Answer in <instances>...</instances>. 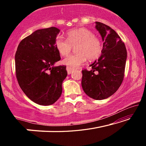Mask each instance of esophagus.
I'll use <instances>...</instances> for the list:
<instances>
[{"instance_id": "esophagus-1", "label": "esophagus", "mask_w": 146, "mask_h": 146, "mask_svg": "<svg viewBox=\"0 0 146 146\" xmlns=\"http://www.w3.org/2000/svg\"><path fill=\"white\" fill-rule=\"evenodd\" d=\"M66 70H67L68 73L69 74V75H70V74H71L73 71L74 68H71V67H70V66H67V68H66Z\"/></svg>"}]
</instances>
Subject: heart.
Here are the masks:
<instances>
[{"label":"heart","mask_w":146,"mask_h":146,"mask_svg":"<svg viewBox=\"0 0 146 146\" xmlns=\"http://www.w3.org/2000/svg\"><path fill=\"white\" fill-rule=\"evenodd\" d=\"M67 40L57 36L55 46L60 55H68L75 47L76 53L66 57L63 63L71 67H77L85 62L86 59L95 60L100 56L102 51V43L100 39L94 35L90 29L85 28L73 29L66 34Z\"/></svg>","instance_id":"heart-1"}]
</instances>
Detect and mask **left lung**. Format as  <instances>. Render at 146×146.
Returning a JSON list of instances; mask_svg holds the SVG:
<instances>
[{
	"label": "left lung",
	"mask_w": 146,
	"mask_h": 146,
	"mask_svg": "<svg viewBox=\"0 0 146 146\" xmlns=\"http://www.w3.org/2000/svg\"><path fill=\"white\" fill-rule=\"evenodd\" d=\"M95 28L104 41L102 55L90 65V71H82V87L90 97L103 100L113 95L122 82L127 51L114 29L99 22H96Z\"/></svg>",
	"instance_id": "1"
}]
</instances>
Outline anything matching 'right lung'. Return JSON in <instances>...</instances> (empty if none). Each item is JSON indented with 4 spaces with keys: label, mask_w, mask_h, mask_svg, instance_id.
I'll return each instance as SVG.
<instances>
[{
    "label": "right lung",
    "mask_w": 146,
    "mask_h": 146,
    "mask_svg": "<svg viewBox=\"0 0 146 146\" xmlns=\"http://www.w3.org/2000/svg\"><path fill=\"white\" fill-rule=\"evenodd\" d=\"M60 30L51 27L36 30L19 43L15 53L16 77L20 87L33 102L49 106L60 98L66 66L54 67L60 60L55 46Z\"/></svg>",
    "instance_id": "right-lung-1"
}]
</instances>
